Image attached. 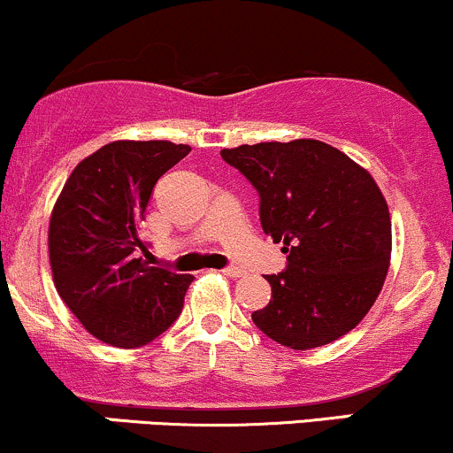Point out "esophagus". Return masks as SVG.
Masks as SVG:
<instances>
[{"label":"esophagus","mask_w":453,"mask_h":453,"mask_svg":"<svg viewBox=\"0 0 453 453\" xmlns=\"http://www.w3.org/2000/svg\"><path fill=\"white\" fill-rule=\"evenodd\" d=\"M221 274H226V277H230V279H238V277H242V270L241 268H236V266H227V268H223L221 270Z\"/></svg>","instance_id":"esophagus-1"}]
</instances>
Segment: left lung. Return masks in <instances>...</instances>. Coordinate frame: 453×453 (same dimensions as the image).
<instances>
[{
  "label": "left lung",
  "mask_w": 453,
  "mask_h": 453,
  "mask_svg": "<svg viewBox=\"0 0 453 453\" xmlns=\"http://www.w3.org/2000/svg\"><path fill=\"white\" fill-rule=\"evenodd\" d=\"M221 157L259 194V221L288 266L266 274L268 306L251 319L304 351L353 330L375 304L392 253L388 202L372 176L319 140L242 144Z\"/></svg>",
  "instance_id": "left-lung-1"
}]
</instances>
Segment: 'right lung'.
<instances>
[{"label":"right lung","mask_w":453,"mask_h":453,"mask_svg":"<svg viewBox=\"0 0 453 453\" xmlns=\"http://www.w3.org/2000/svg\"><path fill=\"white\" fill-rule=\"evenodd\" d=\"M168 140H117L65 180L49 226L55 288L96 339L121 349L155 341L183 311L191 274L149 266L140 236L153 187L189 153Z\"/></svg>","instance_id":"1"}]
</instances>
